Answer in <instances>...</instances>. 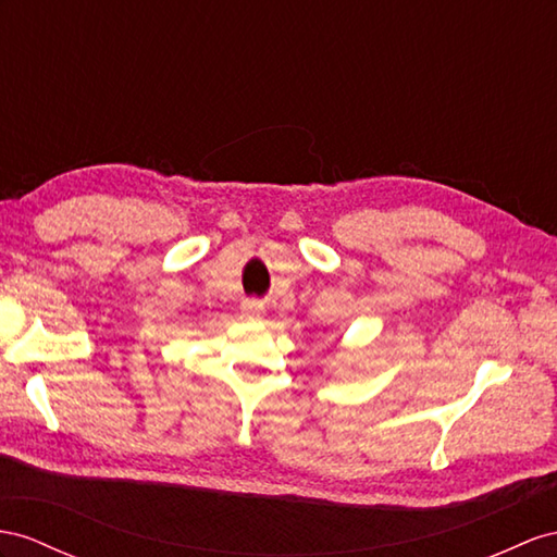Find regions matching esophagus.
<instances>
[{
	"mask_svg": "<svg viewBox=\"0 0 557 557\" xmlns=\"http://www.w3.org/2000/svg\"><path fill=\"white\" fill-rule=\"evenodd\" d=\"M263 312V304L259 298H247V301H242V315L245 318H259Z\"/></svg>",
	"mask_w": 557,
	"mask_h": 557,
	"instance_id": "1",
	"label": "esophagus"
}]
</instances>
